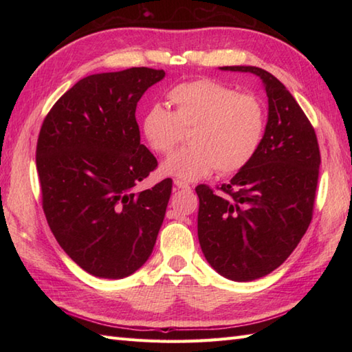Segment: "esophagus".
Listing matches in <instances>:
<instances>
[{
    "mask_svg": "<svg viewBox=\"0 0 352 352\" xmlns=\"http://www.w3.org/2000/svg\"><path fill=\"white\" fill-rule=\"evenodd\" d=\"M178 189H183V190H190V186L188 184V183H183V182H178V180H175V183H174Z\"/></svg>",
    "mask_w": 352,
    "mask_h": 352,
    "instance_id": "34e87169",
    "label": "esophagus"
}]
</instances>
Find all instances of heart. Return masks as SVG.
<instances>
[{"instance_id":"b5f03b06","label":"heart","mask_w":352,"mask_h":352,"mask_svg":"<svg viewBox=\"0 0 352 352\" xmlns=\"http://www.w3.org/2000/svg\"><path fill=\"white\" fill-rule=\"evenodd\" d=\"M172 111L160 102L142 118V133L154 151L169 154L192 129V146L162 163V174L178 182H198L218 168L223 175L243 169L263 142L266 110L256 95L237 94L213 80H195L172 87Z\"/></svg>"}]
</instances>
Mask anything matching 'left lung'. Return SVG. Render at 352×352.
I'll list each match as a JSON object with an SVG mask.
<instances>
[{"instance_id": "1", "label": "left lung", "mask_w": 352, "mask_h": 352, "mask_svg": "<svg viewBox=\"0 0 352 352\" xmlns=\"http://www.w3.org/2000/svg\"><path fill=\"white\" fill-rule=\"evenodd\" d=\"M219 69L254 74L267 95L266 131L254 159L221 193L206 184L195 189L204 257L216 272L242 283L271 274L305 234L320 154L310 121L278 78L256 66Z\"/></svg>"}]
</instances>
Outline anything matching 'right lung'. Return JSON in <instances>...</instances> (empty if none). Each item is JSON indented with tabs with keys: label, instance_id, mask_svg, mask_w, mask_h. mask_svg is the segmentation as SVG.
Masks as SVG:
<instances>
[{
	"label": "right lung",
	"instance_id": "1",
	"mask_svg": "<svg viewBox=\"0 0 352 352\" xmlns=\"http://www.w3.org/2000/svg\"><path fill=\"white\" fill-rule=\"evenodd\" d=\"M163 69L130 68L77 81L45 118L36 168L48 226L94 276L125 278L145 265L166 213L172 180L134 192L157 166L140 144L136 107Z\"/></svg>",
	"mask_w": 352,
	"mask_h": 352
}]
</instances>
